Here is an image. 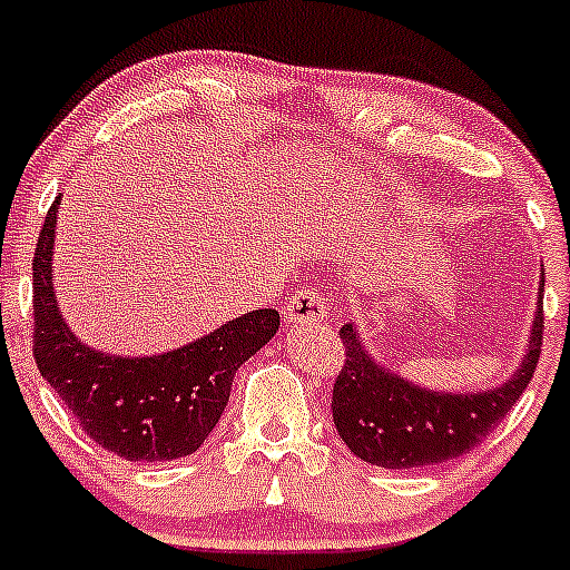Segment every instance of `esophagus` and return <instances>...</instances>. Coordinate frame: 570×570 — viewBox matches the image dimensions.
<instances>
[{
	"label": "esophagus",
	"mask_w": 570,
	"mask_h": 570,
	"mask_svg": "<svg viewBox=\"0 0 570 570\" xmlns=\"http://www.w3.org/2000/svg\"><path fill=\"white\" fill-rule=\"evenodd\" d=\"M286 320L289 322H325L327 320V306H325V295L314 286L308 289H297L295 295L286 301Z\"/></svg>",
	"instance_id": "34e87169"
}]
</instances>
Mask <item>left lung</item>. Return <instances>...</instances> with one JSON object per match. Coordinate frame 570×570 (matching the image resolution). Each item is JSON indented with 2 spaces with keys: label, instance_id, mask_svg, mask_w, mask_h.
<instances>
[{
  "label": "left lung",
  "instance_id": "obj_1",
  "mask_svg": "<svg viewBox=\"0 0 570 570\" xmlns=\"http://www.w3.org/2000/svg\"><path fill=\"white\" fill-rule=\"evenodd\" d=\"M344 366L333 383V424L361 461L383 469H422L461 458L482 444L530 386L543 344V295L519 370L491 392L452 394L422 389L377 364L353 322L338 331Z\"/></svg>",
  "mask_w": 570,
  "mask_h": 570
}]
</instances>
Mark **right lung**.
I'll return each mask as SVG.
<instances>
[{
  "label": "right lung",
  "mask_w": 570,
  "mask_h": 570,
  "mask_svg": "<svg viewBox=\"0 0 570 570\" xmlns=\"http://www.w3.org/2000/svg\"><path fill=\"white\" fill-rule=\"evenodd\" d=\"M55 198L32 258V355L43 381L60 394L85 433L124 461H176L209 439L232 394L234 372L278 331L275 308L226 322L209 336L146 358H124L88 347L57 308Z\"/></svg>",
  "instance_id": "right-lung-1"
}]
</instances>
